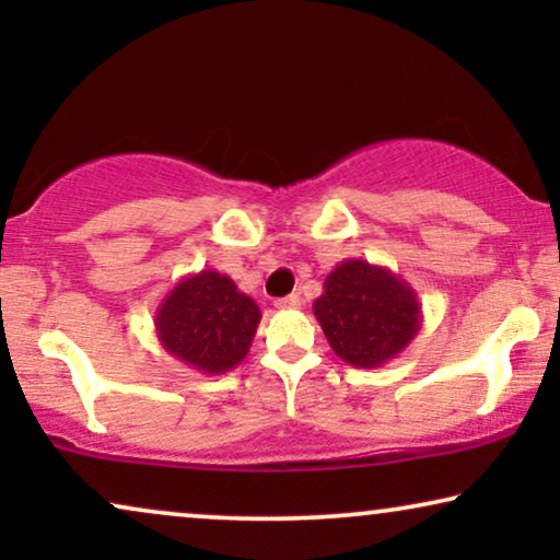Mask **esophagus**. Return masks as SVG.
I'll return each mask as SVG.
<instances>
[{
  "label": "esophagus",
  "mask_w": 560,
  "mask_h": 560,
  "mask_svg": "<svg viewBox=\"0 0 560 560\" xmlns=\"http://www.w3.org/2000/svg\"><path fill=\"white\" fill-rule=\"evenodd\" d=\"M301 295H285V298H278V301H275V308H280V311H288V308H301Z\"/></svg>",
  "instance_id": "34e87169"
}]
</instances>
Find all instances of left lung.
Wrapping results in <instances>:
<instances>
[{"label": "left lung", "mask_w": 560, "mask_h": 560, "mask_svg": "<svg viewBox=\"0 0 560 560\" xmlns=\"http://www.w3.org/2000/svg\"><path fill=\"white\" fill-rule=\"evenodd\" d=\"M313 313L334 354L362 370L402 354L423 326L416 290L400 275L362 257L343 259L326 275Z\"/></svg>", "instance_id": "left-lung-1"}]
</instances>
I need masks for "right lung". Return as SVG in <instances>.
<instances>
[{"label":"right lung","instance_id":"1","mask_svg":"<svg viewBox=\"0 0 560 560\" xmlns=\"http://www.w3.org/2000/svg\"><path fill=\"white\" fill-rule=\"evenodd\" d=\"M259 305L229 275L201 270L175 282L155 311L160 347L190 370L224 374L247 357Z\"/></svg>","mask_w":560,"mask_h":560}]
</instances>
